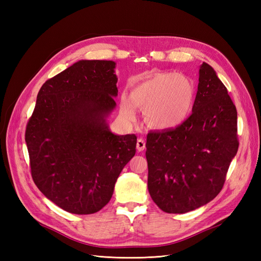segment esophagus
<instances>
[{
    "label": "esophagus",
    "mask_w": 261,
    "mask_h": 261,
    "mask_svg": "<svg viewBox=\"0 0 261 261\" xmlns=\"http://www.w3.org/2000/svg\"><path fill=\"white\" fill-rule=\"evenodd\" d=\"M136 146H137V150H138V151H144L145 148H146L145 140L139 138V139L137 140V145H136Z\"/></svg>",
    "instance_id": "1"
}]
</instances>
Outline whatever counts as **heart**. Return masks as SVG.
<instances>
[{
  "mask_svg": "<svg viewBox=\"0 0 261 261\" xmlns=\"http://www.w3.org/2000/svg\"><path fill=\"white\" fill-rule=\"evenodd\" d=\"M195 85L191 78L174 73H152L122 94L121 113L135 120L137 108L144 109L147 123L156 129L175 128L191 113Z\"/></svg>",
  "mask_w": 261,
  "mask_h": 261,
  "instance_id": "heart-1",
  "label": "heart"
}]
</instances>
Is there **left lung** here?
Here are the masks:
<instances>
[{"instance_id": "8db88e82", "label": "left lung", "mask_w": 261, "mask_h": 261, "mask_svg": "<svg viewBox=\"0 0 261 261\" xmlns=\"http://www.w3.org/2000/svg\"><path fill=\"white\" fill-rule=\"evenodd\" d=\"M146 148L148 191L162 211H192L221 192L239 149L238 112L207 63L191 116L173 129L150 132Z\"/></svg>"}]
</instances>
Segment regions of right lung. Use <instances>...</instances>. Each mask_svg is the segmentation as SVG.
I'll use <instances>...</instances> for the list:
<instances>
[{
  "mask_svg": "<svg viewBox=\"0 0 261 261\" xmlns=\"http://www.w3.org/2000/svg\"><path fill=\"white\" fill-rule=\"evenodd\" d=\"M114 68L113 61L82 60L46 81L26 127L35 184L75 215L106 206L136 152V135H115L107 123L116 106Z\"/></svg>",
  "mask_w": 261,
  "mask_h": 261,
  "instance_id": "obj_1",
  "label": "right lung"
}]
</instances>
